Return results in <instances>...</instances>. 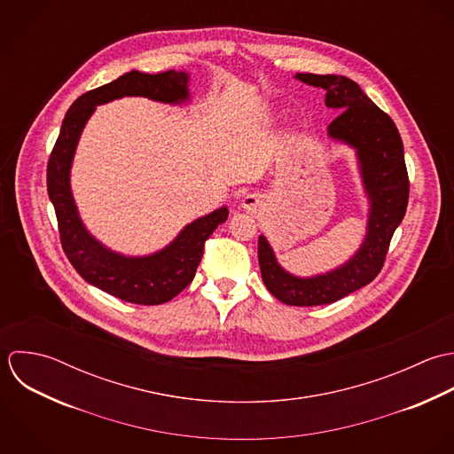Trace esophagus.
Listing matches in <instances>:
<instances>
[{
  "label": "esophagus",
  "mask_w": 454,
  "mask_h": 454,
  "mask_svg": "<svg viewBox=\"0 0 454 454\" xmlns=\"http://www.w3.org/2000/svg\"><path fill=\"white\" fill-rule=\"evenodd\" d=\"M241 204H243V207L248 209V211H257V209L262 206V199H261L259 195L252 193V195H247Z\"/></svg>",
  "instance_id": "34e87169"
}]
</instances>
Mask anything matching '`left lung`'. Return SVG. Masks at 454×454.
I'll return each mask as SVG.
<instances>
[{"instance_id": "left-lung-1", "label": "left lung", "mask_w": 454, "mask_h": 454, "mask_svg": "<svg viewBox=\"0 0 454 454\" xmlns=\"http://www.w3.org/2000/svg\"><path fill=\"white\" fill-rule=\"evenodd\" d=\"M296 79L325 91V106L340 113L327 127L334 141L352 146L370 199L366 238L356 255L325 275L298 278L287 273L264 236L259 238V264L264 286L282 302L317 306L338 301L368 286L382 270L391 238L409 202V174L403 143L395 121L343 75L296 74Z\"/></svg>"}]
</instances>
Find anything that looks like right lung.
<instances>
[{
    "mask_svg": "<svg viewBox=\"0 0 454 454\" xmlns=\"http://www.w3.org/2000/svg\"><path fill=\"white\" fill-rule=\"evenodd\" d=\"M121 97H148L156 102L188 100V74L132 70L120 79L81 95L67 111L47 163V192L58 218L65 255L75 271L104 293L136 304H161L176 298L195 277L204 243L229 216L223 206L188 223L163 250L148 257H125L98 243L82 225L72 190L70 167L81 132L95 107Z\"/></svg>",
    "mask_w": 454,
    "mask_h": 454,
    "instance_id": "add662e5",
    "label": "right lung"
}]
</instances>
